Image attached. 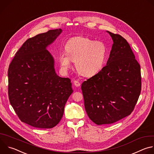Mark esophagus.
Masks as SVG:
<instances>
[{
  "label": "esophagus",
  "mask_w": 154,
  "mask_h": 154,
  "mask_svg": "<svg viewBox=\"0 0 154 154\" xmlns=\"http://www.w3.org/2000/svg\"><path fill=\"white\" fill-rule=\"evenodd\" d=\"M74 85H75L76 87H79V86H80V83L79 82L77 81V80L74 81Z\"/></svg>",
  "instance_id": "1"
}]
</instances>
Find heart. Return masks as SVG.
I'll return each mask as SVG.
<instances>
[{
    "instance_id": "b5f03b06",
    "label": "heart",
    "mask_w": 154,
    "mask_h": 154,
    "mask_svg": "<svg viewBox=\"0 0 154 154\" xmlns=\"http://www.w3.org/2000/svg\"><path fill=\"white\" fill-rule=\"evenodd\" d=\"M65 52L58 55L62 69L68 71L75 61L77 71L85 77H91L98 73L105 63L107 48L102 41L76 36L69 39L64 46Z\"/></svg>"
}]
</instances>
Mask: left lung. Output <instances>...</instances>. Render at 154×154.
Instances as JSON below:
<instances>
[{
	"instance_id": "1",
	"label": "left lung",
	"mask_w": 154,
	"mask_h": 154,
	"mask_svg": "<svg viewBox=\"0 0 154 154\" xmlns=\"http://www.w3.org/2000/svg\"><path fill=\"white\" fill-rule=\"evenodd\" d=\"M106 32L113 41L106 65L81 87L86 113L97 125L130 115L141 88L140 66L129 44L121 35Z\"/></svg>"
}]
</instances>
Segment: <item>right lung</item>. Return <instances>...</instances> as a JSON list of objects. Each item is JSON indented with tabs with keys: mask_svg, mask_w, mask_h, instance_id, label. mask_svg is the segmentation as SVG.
Listing matches in <instances>:
<instances>
[{
	"mask_svg": "<svg viewBox=\"0 0 154 154\" xmlns=\"http://www.w3.org/2000/svg\"><path fill=\"white\" fill-rule=\"evenodd\" d=\"M62 31L51 30L28 39L9 66L10 102L22 122L36 128L56 126L73 92L71 80L57 74L47 50Z\"/></svg>",
	"mask_w": 154,
	"mask_h": 154,
	"instance_id": "right-lung-1",
	"label": "right lung"
}]
</instances>
